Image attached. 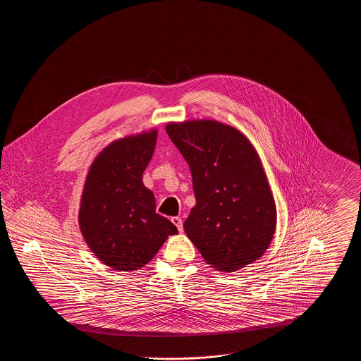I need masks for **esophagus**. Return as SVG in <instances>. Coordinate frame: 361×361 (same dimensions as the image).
Instances as JSON below:
<instances>
[{
	"instance_id": "esophagus-1",
	"label": "esophagus",
	"mask_w": 361,
	"mask_h": 361,
	"mask_svg": "<svg viewBox=\"0 0 361 361\" xmlns=\"http://www.w3.org/2000/svg\"><path fill=\"white\" fill-rule=\"evenodd\" d=\"M172 222L173 224L177 227V230H178L180 233H183L184 227H183V221H181V218H178V216H173Z\"/></svg>"
}]
</instances>
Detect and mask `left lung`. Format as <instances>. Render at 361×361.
Masks as SVG:
<instances>
[{
	"label": "left lung",
	"instance_id": "left-lung-1",
	"mask_svg": "<svg viewBox=\"0 0 361 361\" xmlns=\"http://www.w3.org/2000/svg\"><path fill=\"white\" fill-rule=\"evenodd\" d=\"M188 162L196 204L184 230L207 264L235 272L261 257L276 230V204L256 149L237 128L202 119L166 124Z\"/></svg>",
	"mask_w": 361,
	"mask_h": 361
}]
</instances>
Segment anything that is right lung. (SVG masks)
<instances>
[{
	"mask_svg": "<svg viewBox=\"0 0 361 361\" xmlns=\"http://www.w3.org/2000/svg\"><path fill=\"white\" fill-rule=\"evenodd\" d=\"M158 130L116 139L97 154L86 174L78 224L86 245L106 267L133 272L154 257L177 227L155 212L143 185Z\"/></svg>",
	"mask_w": 361,
	"mask_h": 361,
	"instance_id": "right-lung-1",
	"label": "right lung"
}]
</instances>
